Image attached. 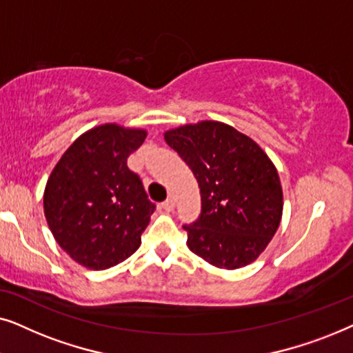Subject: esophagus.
<instances>
[{"mask_svg": "<svg viewBox=\"0 0 353 353\" xmlns=\"http://www.w3.org/2000/svg\"><path fill=\"white\" fill-rule=\"evenodd\" d=\"M162 209L167 210V212H172L173 209H175V201H173L172 197H168L167 201L162 202Z\"/></svg>", "mask_w": 353, "mask_h": 353, "instance_id": "34e87169", "label": "esophagus"}]
</instances>
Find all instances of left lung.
Instances as JSON below:
<instances>
[{
    "label": "left lung",
    "mask_w": 353,
    "mask_h": 353,
    "mask_svg": "<svg viewBox=\"0 0 353 353\" xmlns=\"http://www.w3.org/2000/svg\"><path fill=\"white\" fill-rule=\"evenodd\" d=\"M163 138L201 188L199 219L183 225L188 248L219 268L252 263L281 221L276 167L254 139L214 120L170 130Z\"/></svg>",
    "instance_id": "1"
}]
</instances>
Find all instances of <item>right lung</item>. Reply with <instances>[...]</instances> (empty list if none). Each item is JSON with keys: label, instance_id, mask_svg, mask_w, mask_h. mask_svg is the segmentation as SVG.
<instances>
[{"label": "right lung", "instance_id": "right-lung-1", "mask_svg": "<svg viewBox=\"0 0 353 353\" xmlns=\"http://www.w3.org/2000/svg\"><path fill=\"white\" fill-rule=\"evenodd\" d=\"M144 130L105 123L77 138L48 178L43 205L56 243L91 270L137 252L156 204L127 165Z\"/></svg>", "mask_w": 353, "mask_h": 353}]
</instances>
